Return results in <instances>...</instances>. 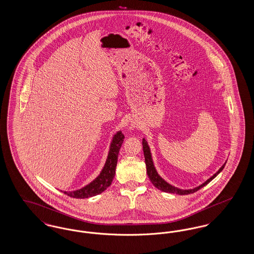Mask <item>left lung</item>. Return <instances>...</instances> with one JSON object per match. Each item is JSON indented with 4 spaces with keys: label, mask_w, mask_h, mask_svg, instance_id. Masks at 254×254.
<instances>
[{
    "label": "left lung",
    "mask_w": 254,
    "mask_h": 254,
    "mask_svg": "<svg viewBox=\"0 0 254 254\" xmlns=\"http://www.w3.org/2000/svg\"><path fill=\"white\" fill-rule=\"evenodd\" d=\"M143 150H144V156H145V166H146V173H147V176L149 178L150 182L154 185L155 188H157L158 190L164 191V192H169V193H175L179 194V195H188V194L194 193L196 192L197 190H199L200 189H202L203 187L206 186L208 183L210 181H212L218 174L223 170V169L225 168L226 166V163L227 161L225 162V164L218 169L217 172L214 173L210 178H208L205 183H203L202 185L193 188V189H190V190H182V189H178L172 185L169 184L168 182L165 181L159 174H158L157 170L154 167V164H153V160H152V156H151V152H150V148H149V145L147 144L146 140L145 138L143 139Z\"/></svg>",
    "instance_id": "8db88e82"
}]
</instances>
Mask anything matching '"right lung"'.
I'll return each mask as SVG.
<instances>
[{"instance_id": "add662e5", "label": "right lung", "mask_w": 254, "mask_h": 254, "mask_svg": "<svg viewBox=\"0 0 254 254\" xmlns=\"http://www.w3.org/2000/svg\"><path fill=\"white\" fill-rule=\"evenodd\" d=\"M124 138L125 136L121 130L114 134L112 141L109 145V154H108L107 161L105 163V166L102 169V171L100 172V174L93 181L90 182L88 185H86L85 187L80 190H73V191H64V193L72 198L84 199V198L95 196L105 191L111 185L113 178L115 176V169L117 166L118 155L124 142Z\"/></svg>"}]
</instances>
